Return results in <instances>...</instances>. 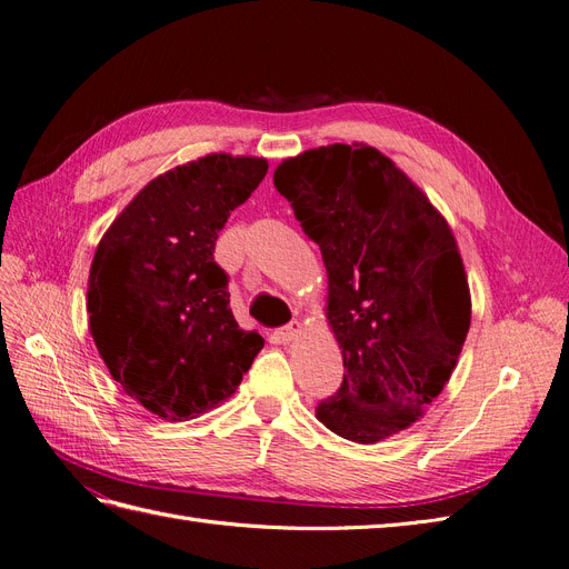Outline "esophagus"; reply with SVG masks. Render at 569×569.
I'll list each match as a JSON object with an SVG mask.
<instances>
[{"label": "esophagus", "instance_id": "1", "mask_svg": "<svg viewBox=\"0 0 569 569\" xmlns=\"http://www.w3.org/2000/svg\"><path fill=\"white\" fill-rule=\"evenodd\" d=\"M302 335V323L300 321H290L288 326H283V328H279L277 330V340L281 342V345H290V342H296L298 338Z\"/></svg>", "mask_w": 569, "mask_h": 569}]
</instances>
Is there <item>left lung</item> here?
<instances>
[{
    "label": "left lung",
    "mask_w": 569,
    "mask_h": 569,
    "mask_svg": "<svg viewBox=\"0 0 569 569\" xmlns=\"http://www.w3.org/2000/svg\"><path fill=\"white\" fill-rule=\"evenodd\" d=\"M273 184L321 248L326 319L342 349V387L317 419L375 446L412 427L457 368L471 326L457 239L422 189L366 142L288 157Z\"/></svg>",
    "instance_id": "1"
}]
</instances>
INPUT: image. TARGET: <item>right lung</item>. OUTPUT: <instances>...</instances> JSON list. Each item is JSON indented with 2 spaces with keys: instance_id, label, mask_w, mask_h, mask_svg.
<instances>
[{
  "instance_id": "1",
  "label": "right lung",
  "mask_w": 569,
  "mask_h": 569,
  "mask_svg": "<svg viewBox=\"0 0 569 569\" xmlns=\"http://www.w3.org/2000/svg\"><path fill=\"white\" fill-rule=\"evenodd\" d=\"M267 159L213 152L147 182L104 231L89 271V330L114 382L168 422L237 391L262 335L239 328L218 231L267 176Z\"/></svg>"
}]
</instances>
